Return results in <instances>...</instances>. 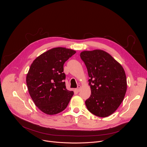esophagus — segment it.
<instances>
[{"label": "esophagus", "instance_id": "esophagus-1", "mask_svg": "<svg viewBox=\"0 0 147 147\" xmlns=\"http://www.w3.org/2000/svg\"><path fill=\"white\" fill-rule=\"evenodd\" d=\"M81 86H78V87H77V88L76 89V90L78 91V92H79L80 91V90H81Z\"/></svg>", "mask_w": 147, "mask_h": 147}]
</instances>
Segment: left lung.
<instances>
[{
	"mask_svg": "<svg viewBox=\"0 0 147 147\" xmlns=\"http://www.w3.org/2000/svg\"><path fill=\"white\" fill-rule=\"evenodd\" d=\"M88 70L91 94L86 100L88 110L105 117L113 113L127 91V80L121 65L107 52L96 49L81 52Z\"/></svg>",
	"mask_w": 147,
	"mask_h": 147,
	"instance_id": "left-lung-1",
	"label": "left lung"
}]
</instances>
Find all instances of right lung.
Here are the masks:
<instances>
[{
  "label": "right lung",
  "instance_id": "obj_1",
  "mask_svg": "<svg viewBox=\"0 0 147 147\" xmlns=\"http://www.w3.org/2000/svg\"><path fill=\"white\" fill-rule=\"evenodd\" d=\"M76 52L65 48H55L33 61L26 83L32 100L42 112L53 115L67 107L74 92L66 89L63 65Z\"/></svg>",
  "mask_w": 147,
  "mask_h": 147
}]
</instances>
